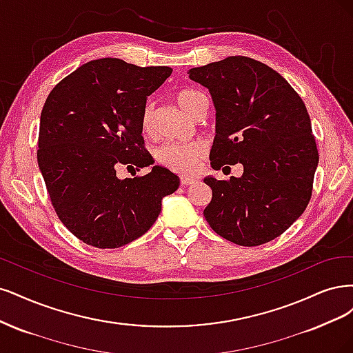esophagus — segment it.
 I'll return each instance as SVG.
<instances>
[{
	"mask_svg": "<svg viewBox=\"0 0 353 353\" xmlns=\"http://www.w3.org/2000/svg\"><path fill=\"white\" fill-rule=\"evenodd\" d=\"M195 180H196V177H193V176H180V181H181V185H183V186L192 185Z\"/></svg>",
	"mask_w": 353,
	"mask_h": 353,
	"instance_id": "esophagus-1",
	"label": "esophagus"
}]
</instances>
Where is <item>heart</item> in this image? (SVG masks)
I'll use <instances>...</instances> for the list:
<instances>
[{
	"instance_id": "1",
	"label": "heart",
	"mask_w": 353,
	"mask_h": 353,
	"mask_svg": "<svg viewBox=\"0 0 353 353\" xmlns=\"http://www.w3.org/2000/svg\"><path fill=\"white\" fill-rule=\"evenodd\" d=\"M203 99V95L198 90L193 89H183L176 95L177 105L183 110L188 114L193 116L199 101ZM142 132L145 134L154 133V114H152V105H146L142 114ZM207 146L201 141L189 142V143H177V142H168L160 146L155 152L157 161L161 165L173 170L177 173H192L196 168L198 161L205 155Z\"/></svg>"
}]
</instances>
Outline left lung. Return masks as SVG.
<instances>
[{
	"mask_svg": "<svg viewBox=\"0 0 353 353\" xmlns=\"http://www.w3.org/2000/svg\"><path fill=\"white\" fill-rule=\"evenodd\" d=\"M188 74L210 90L215 108L211 167H243L241 177L203 179L212 190L203 217L236 245L267 243L286 232L311 199L318 151L303 101L276 70L248 57Z\"/></svg>",
	"mask_w": 353,
	"mask_h": 353,
	"instance_id": "obj_1",
	"label": "left lung"
}]
</instances>
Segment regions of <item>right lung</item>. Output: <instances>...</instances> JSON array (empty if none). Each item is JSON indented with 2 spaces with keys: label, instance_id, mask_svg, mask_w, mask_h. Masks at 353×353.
Returning <instances> with one entry per match:
<instances>
[{
  "label": "right lung",
  "instance_id": "obj_1",
  "mask_svg": "<svg viewBox=\"0 0 353 353\" xmlns=\"http://www.w3.org/2000/svg\"><path fill=\"white\" fill-rule=\"evenodd\" d=\"M173 69L120 59L92 60L64 77L41 112L38 165L61 223L86 245L112 249L145 234L161 202L180 185L152 165L142 177L117 176L121 165L148 167L142 114L146 99Z\"/></svg>",
  "mask_w": 353,
  "mask_h": 353
}]
</instances>
